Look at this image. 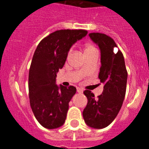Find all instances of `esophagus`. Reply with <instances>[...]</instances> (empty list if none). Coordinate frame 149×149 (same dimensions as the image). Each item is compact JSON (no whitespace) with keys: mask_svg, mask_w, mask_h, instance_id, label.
Listing matches in <instances>:
<instances>
[{"mask_svg":"<svg viewBox=\"0 0 149 149\" xmlns=\"http://www.w3.org/2000/svg\"><path fill=\"white\" fill-rule=\"evenodd\" d=\"M77 92L78 93H83V92H84V90H83L81 88H77Z\"/></svg>","mask_w":149,"mask_h":149,"instance_id":"34e87169","label":"esophagus"}]
</instances>
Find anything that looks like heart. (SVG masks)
<instances>
[{
    "label": "heart",
    "instance_id": "heart-1",
    "mask_svg": "<svg viewBox=\"0 0 149 149\" xmlns=\"http://www.w3.org/2000/svg\"><path fill=\"white\" fill-rule=\"evenodd\" d=\"M97 51L96 48H95V46L93 45L92 44H86L85 45V54H88V53H90V52H93V51Z\"/></svg>",
    "mask_w": 149,
    "mask_h": 149
}]
</instances>
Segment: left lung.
Masks as SVG:
<instances>
[{"label": "left lung", "mask_w": 149, "mask_h": 149, "mask_svg": "<svg viewBox=\"0 0 149 149\" xmlns=\"http://www.w3.org/2000/svg\"><path fill=\"white\" fill-rule=\"evenodd\" d=\"M89 36L99 47L101 64L99 75L104 84L102 94L96 99L89 90H85L88 103L83 111L86 124L93 128H104L115 119L122 107L125 96L127 72L122 53L118 50L114 40L106 34L92 33Z\"/></svg>", "instance_id": "obj_1"}]
</instances>
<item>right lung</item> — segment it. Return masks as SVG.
<instances>
[{"instance_id": "1", "label": "right lung", "mask_w": 149, "mask_h": 149, "mask_svg": "<svg viewBox=\"0 0 149 149\" xmlns=\"http://www.w3.org/2000/svg\"><path fill=\"white\" fill-rule=\"evenodd\" d=\"M86 34L84 30H56L41 41L34 52L29 71V98L36 119L45 128H57L65 123L76 88L56 85V73L72 46Z\"/></svg>"}]
</instances>
